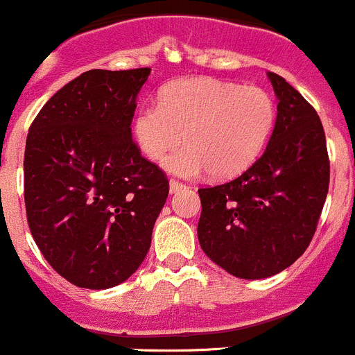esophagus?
<instances>
[{
  "label": "esophagus",
  "instance_id": "34e87169",
  "mask_svg": "<svg viewBox=\"0 0 355 355\" xmlns=\"http://www.w3.org/2000/svg\"><path fill=\"white\" fill-rule=\"evenodd\" d=\"M182 188H186V186L182 184V182L176 181V179H171V181H169V191H171V193H178V191H181Z\"/></svg>",
  "mask_w": 355,
  "mask_h": 355
}]
</instances>
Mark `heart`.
Wrapping results in <instances>:
<instances>
[{
  "mask_svg": "<svg viewBox=\"0 0 355 355\" xmlns=\"http://www.w3.org/2000/svg\"><path fill=\"white\" fill-rule=\"evenodd\" d=\"M276 103L255 86L193 77L166 86L159 103L143 105L132 121L136 145L160 162L184 138L186 146L164 162L182 178H233L247 171L268 145Z\"/></svg>",
  "mask_w": 355,
  "mask_h": 355,
  "instance_id": "obj_1",
  "label": "heart"
}]
</instances>
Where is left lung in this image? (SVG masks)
<instances>
[{
    "label": "left lung",
    "instance_id": "obj_1",
    "mask_svg": "<svg viewBox=\"0 0 355 355\" xmlns=\"http://www.w3.org/2000/svg\"><path fill=\"white\" fill-rule=\"evenodd\" d=\"M278 115L268 148L241 176L200 188L198 241L207 257L241 279L290 268L318 227L329 186L324 129L312 105L268 72Z\"/></svg>",
    "mask_w": 355,
    "mask_h": 355
}]
</instances>
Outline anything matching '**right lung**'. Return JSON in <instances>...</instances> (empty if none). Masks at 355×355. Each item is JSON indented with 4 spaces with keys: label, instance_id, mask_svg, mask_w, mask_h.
Returning <instances> with one entry per match:
<instances>
[{
    "label": "right lung",
    "instance_id": "add662e5",
    "mask_svg": "<svg viewBox=\"0 0 355 355\" xmlns=\"http://www.w3.org/2000/svg\"><path fill=\"white\" fill-rule=\"evenodd\" d=\"M150 69L87 70L31 124L24 155L27 223L48 264L72 285L105 290L141 266L169 181L132 141Z\"/></svg>",
    "mask_w": 355,
    "mask_h": 355
}]
</instances>
